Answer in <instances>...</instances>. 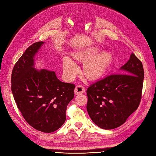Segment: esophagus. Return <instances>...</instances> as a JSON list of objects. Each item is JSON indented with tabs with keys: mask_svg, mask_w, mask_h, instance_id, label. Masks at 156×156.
Returning <instances> with one entry per match:
<instances>
[{
	"mask_svg": "<svg viewBox=\"0 0 156 156\" xmlns=\"http://www.w3.org/2000/svg\"><path fill=\"white\" fill-rule=\"evenodd\" d=\"M85 92V88L81 84H78L76 86V87L74 89V93L76 94H83Z\"/></svg>",
	"mask_w": 156,
	"mask_h": 156,
	"instance_id": "esophagus-1",
	"label": "esophagus"
}]
</instances>
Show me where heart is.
<instances>
[{
  "mask_svg": "<svg viewBox=\"0 0 156 156\" xmlns=\"http://www.w3.org/2000/svg\"><path fill=\"white\" fill-rule=\"evenodd\" d=\"M96 52V51H88L79 53L75 55L78 60H86L83 65V73L88 80H93L101 78L107 70L111 62L110 55L105 52L100 53L92 57ZM63 69L66 76L69 78H73L79 72L78 65L73 59L68 57L64 58Z\"/></svg>",
  "mask_w": 156,
  "mask_h": 156,
  "instance_id": "b5f03b06",
  "label": "heart"
}]
</instances>
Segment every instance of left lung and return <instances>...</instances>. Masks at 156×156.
Wrapping results in <instances>:
<instances>
[{
  "label": "left lung",
  "instance_id": "obj_1",
  "mask_svg": "<svg viewBox=\"0 0 156 156\" xmlns=\"http://www.w3.org/2000/svg\"><path fill=\"white\" fill-rule=\"evenodd\" d=\"M121 69L125 74L108 75L87 90L88 115L102 129L121 126L140 104L144 78L141 62L133 53Z\"/></svg>",
  "mask_w": 156,
  "mask_h": 156
}]
</instances>
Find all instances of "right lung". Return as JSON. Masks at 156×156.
Returning a JSON list of instances; mask_svg holds the SVG:
<instances>
[{
  "label": "right lung",
  "instance_id": "right-lung-1",
  "mask_svg": "<svg viewBox=\"0 0 156 156\" xmlns=\"http://www.w3.org/2000/svg\"><path fill=\"white\" fill-rule=\"evenodd\" d=\"M44 44L35 42L16 62L11 90L23 117L32 127L51 133L64 123L68 103L74 98V84L59 81L54 71L34 68V58Z\"/></svg>",
  "mask_w": 156,
  "mask_h": 156
}]
</instances>
